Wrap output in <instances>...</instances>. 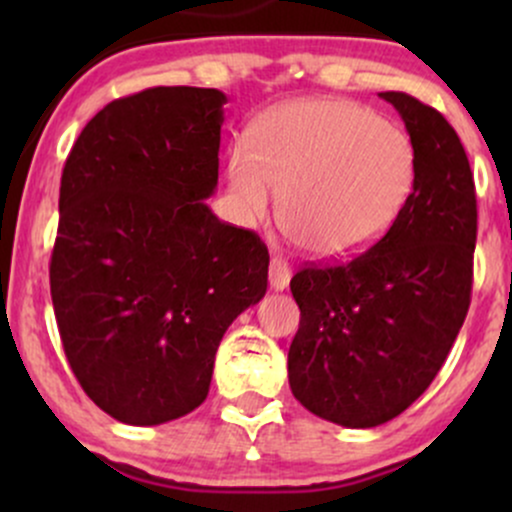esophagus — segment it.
I'll use <instances>...</instances> for the list:
<instances>
[{"label":"esophagus","mask_w":512,"mask_h":512,"mask_svg":"<svg viewBox=\"0 0 512 512\" xmlns=\"http://www.w3.org/2000/svg\"><path fill=\"white\" fill-rule=\"evenodd\" d=\"M291 281V269L286 260H281V257H272V262H269V284H272L274 291H284L286 286H289Z\"/></svg>","instance_id":"obj_1"}]
</instances>
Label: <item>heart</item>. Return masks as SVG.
I'll list each match as a JSON object with an SVG mask.
<instances>
[{
  "label": "heart",
  "mask_w": 512,
  "mask_h": 512,
  "mask_svg": "<svg viewBox=\"0 0 512 512\" xmlns=\"http://www.w3.org/2000/svg\"><path fill=\"white\" fill-rule=\"evenodd\" d=\"M414 170L407 134L346 98L269 110L250 146L228 158L240 214L262 219L281 192V226L320 260L356 255L383 236L407 204Z\"/></svg>",
  "instance_id": "obj_1"
}]
</instances>
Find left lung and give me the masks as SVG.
<instances>
[{
    "label": "left lung",
    "instance_id": "left-lung-1",
    "mask_svg": "<svg viewBox=\"0 0 512 512\" xmlns=\"http://www.w3.org/2000/svg\"><path fill=\"white\" fill-rule=\"evenodd\" d=\"M414 149V187L390 231L344 264L291 279L301 325L289 349L293 397L320 419L373 428L433 383L472 296L477 192L450 122L399 91Z\"/></svg>",
    "mask_w": 512,
    "mask_h": 512
}]
</instances>
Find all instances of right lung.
<instances>
[{
  "instance_id": "obj_1",
  "label": "right lung",
  "mask_w": 512,
  "mask_h": 512,
  "mask_svg": "<svg viewBox=\"0 0 512 512\" xmlns=\"http://www.w3.org/2000/svg\"><path fill=\"white\" fill-rule=\"evenodd\" d=\"M226 101L195 86L117 98L64 163L52 305L76 380L122 424L197 409L221 337L267 293V245L204 202Z\"/></svg>"
}]
</instances>
